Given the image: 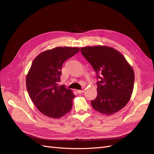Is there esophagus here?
<instances>
[{"label": "esophagus", "instance_id": "obj_1", "mask_svg": "<svg viewBox=\"0 0 154 154\" xmlns=\"http://www.w3.org/2000/svg\"><path fill=\"white\" fill-rule=\"evenodd\" d=\"M83 92V90H77V92L78 94H82V93Z\"/></svg>", "mask_w": 154, "mask_h": 154}]
</instances>
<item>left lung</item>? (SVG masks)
I'll return each mask as SVG.
<instances>
[{"instance_id":"obj_1","label":"left lung","mask_w":154,"mask_h":154,"mask_svg":"<svg viewBox=\"0 0 154 154\" xmlns=\"http://www.w3.org/2000/svg\"><path fill=\"white\" fill-rule=\"evenodd\" d=\"M83 57L96 72L97 95L91 101L92 108L100 113L112 115L128 103L134 85V72L123 55L105 45L81 48Z\"/></svg>"}]
</instances>
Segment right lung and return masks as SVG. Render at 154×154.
<instances>
[{"instance_id":"1","label":"right lung","mask_w":154,"mask_h":154,"mask_svg":"<svg viewBox=\"0 0 154 154\" xmlns=\"http://www.w3.org/2000/svg\"><path fill=\"white\" fill-rule=\"evenodd\" d=\"M79 51L78 48L57 47L41 53L32 61L26 76L27 92L37 109L49 118H62L72 109L75 96L58 82L63 63Z\"/></svg>"}]
</instances>
